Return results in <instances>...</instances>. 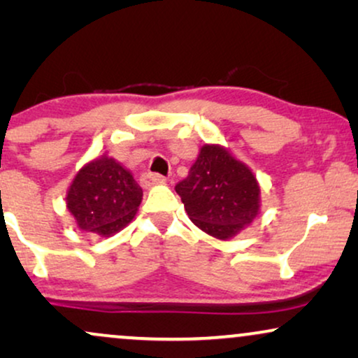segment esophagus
<instances>
[{
	"label": "esophagus",
	"mask_w": 358,
	"mask_h": 358,
	"mask_svg": "<svg viewBox=\"0 0 358 358\" xmlns=\"http://www.w3.org/2000/svg\"><path fill=\"white\" fill-rule=\"evenodd\" d=\"M164 182H166V178L161 174H156V173L141 174V184H143V187H151V185L164 184Z\"/></svg>",
	"instance_id": "1"
}]
</instances>
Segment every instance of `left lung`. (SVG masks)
<instances>
[{"label": "left lung", "mask_w": 358, "mask_h": 358, "mask_svg": "<svg viewBox=\"0 0 358 358\" xmlns=\"http://www.w3.org/2000/svg\"><path fill=\"white\" fill-rule=\"evenodd\" d=\"M176 192L189 218L218 239L234 236L259 213L261 189L251 169L218 145L202 146Z\"/></svg>", "instance_id": "obj_1"}]
</instances>
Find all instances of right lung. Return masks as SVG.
Returning <instances> with one entry per match:
<instances>
[{"label":"right lung","instance_id":"right-lung-1","mask_svg":"<svg viewBox=\"0 0 358 358\" xmlns=\"http://www.w3.org/2000/svg\"><path fill=\"white\" fill-rule=\"evenodd\" d=\"M143 190L115 159L97 158L86 164L68 189L66 207L85 231L109 236L130 223Z\"/></svg>","mask_w":358,"mask_h":358}]
</instances>
